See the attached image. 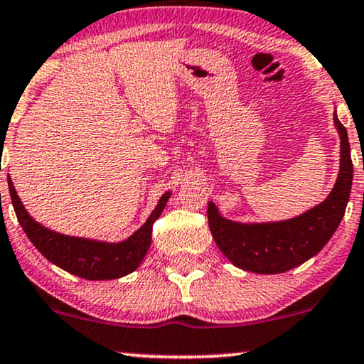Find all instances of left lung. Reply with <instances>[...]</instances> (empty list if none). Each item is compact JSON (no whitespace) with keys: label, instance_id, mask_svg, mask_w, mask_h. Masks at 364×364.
Instances as JSON below:
<instances>
[{"label":"left lung","instance_id":"obj_1","mask_svg":"<svg viewBox=\"0 0 364 364\" xmlns=\"http://www.w3.org/2000/svg\"><path fill=\"white\" fill-rule=\"evenodd\" d=\"M333 121L341 141L340 173L320 205L290 220L240 223L222 217L215 203L208 202V228L217 247L233 265L260 275L288 272L315 257L336 232L350 200L353 162L348 132L336 112Z\"/></svg>","mask_w":364,"mask_h":364}]
</instances>
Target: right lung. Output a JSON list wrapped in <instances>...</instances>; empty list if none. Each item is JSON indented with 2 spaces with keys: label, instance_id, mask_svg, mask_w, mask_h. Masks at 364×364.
Listing matches in <instances>:
<instances>
[{
  "label": "right lung",
  "instance_id": "add662e5",
  "mask_svg": "<svg viewBox=\"0 0 364 364\" xmlns=\"http://www.w3.org/2000/svg\"><path fill=\"white\" fill-rule=\"evenodd\" d=\"M8 186L18 222L21 223L33 245L56 267L86 280H114L136 270L151 247L154 222L161 217L164 207L171 198V192L164 193L146 223L127 240L107 243L63 235L43 227L26 212L11 181H8Z\"/></svg>",
  "mask_w": 364,
  "mask_h": 364
}]
</instances>
